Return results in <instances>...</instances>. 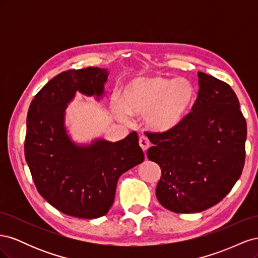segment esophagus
Returning a JSON list of instances; mask_svg holds the SVG:
<instances>
[{
  "label": "esophagus",
  "mask_w": 258,
  "mask_h": 258,
  "mask_svg": "<svg viewBox=\"0 0 258 258\" xmlns=\"http://www.w3.org/2000/svg\"><path fill=\"white\" fill-rule=\"evenodd\" d=\"M139 144H140V146H141L142 150L145 152V151H147V148L150 147V140H148L145 136L140 137Z\"/></svg>",
  "instance_id": "obj_1"
}]
</instances>
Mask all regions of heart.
Masks as SVG:
<instances>
[{
    "mask_svg": "<svg viewBox=\"0 0 258 258\" xmlns=\"http://www.w3.org/2000/svg\"><path fill=\"white\" fill-rule=\"evenodd\" d=\"M196 102L197 91L189 80L153 75L128 82L120 100L113 99L112 110L121 120H127L128 114L145 117L151 130L169 134L186 121Z\"/></svg>",
    "mask_w": 258,
    "mask_h": 258,
    "instance_id": "b5f03b06",
    "label": "heart"
}]
</instances>
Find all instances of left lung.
<instances>
[{"label":"left lung","instance_id":"obj_1","mask_svg":"<svg viewBox=\"0 0 258 258\" xmlns=\"http://www.w3.org/2000/svg\"><path fill=\"white\" fill-rule=\"evenodd\" d=\"M198 98L188 118L169 134H148L147 157L158 163L160 205L197 213L218 204L239 179L245 160L246 121L228 84L198 72Z\"/></svg>","mask_w":258,"mask_h":258}]
</instances>
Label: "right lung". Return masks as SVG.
Wrapping results in <instances>:
<instances>
[{"instance_id":"obj_1","label":"right lung","mask_w":258,"mask_h":258,"mask_svg":"<svg viewBox=\"0 0 258 258\" xmlns=\"http://www.w3.org/2000/svg\"><path fill=\"white\" fill-rule=\"evenodd\" d=\"M106 69L69 70L38 91L27 115L26 160L37 191L60 212L98 218L112 207L119 176L143 162L137 132L110 142L72 141L66 128V110L76 92L102 98Z\"/></svg>"}]
</instances>
